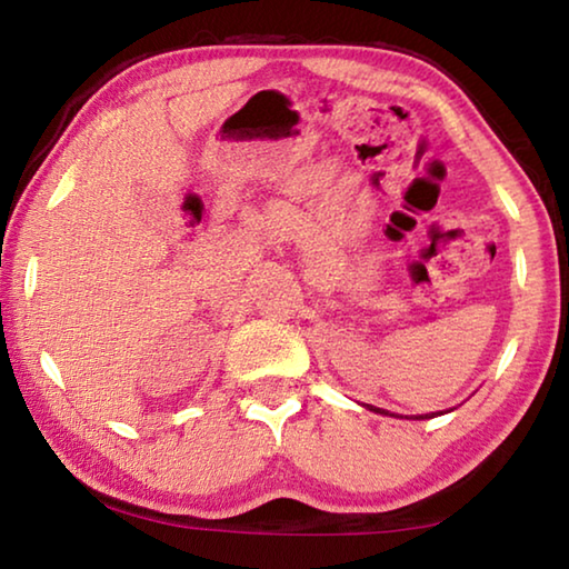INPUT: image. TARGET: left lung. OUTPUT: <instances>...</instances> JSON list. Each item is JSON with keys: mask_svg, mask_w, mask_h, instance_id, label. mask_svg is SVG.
I'll use <instances>...</instances> for the list:
<instances>
[{"mask_svg": "<svg viewBox=\"0 0 569 569\" xmlns=\"http://www.w3.org/2000/svg\"><path fill=\"white\" fill-rule=\"evenodd\" d=\"M366 409H371V411H377V413H389V411H383V409H377V407H369V403H366ZM393 417V413H391ZM435 417V413H421V417H417V419H431Z\"/></svg>", "mask_w": 569, "mask_h": 569, "instance_id": "left-lung-1", "label": "left lung"}]
</instances>
